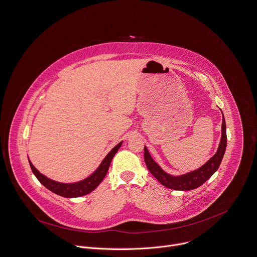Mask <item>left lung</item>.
Returning <instances> with one entry per match:
<instances>
[{
  "mask_svg": "<svg viewBox=\"0 0 257 257\" xmlns=\"http://www.w3.org/2000/svg\"><path fill=\"white\" fill-rule=\"evenodd\" d=\"M226 147V126L225 120L222 114V123H221V137L216 153L202 166L192 170V172L186 173L181 176H173L163 170L160 165L151 157L147 147H144V158L146 165L153 177L164 187L179 190V191H189L196 189L203 185L215 172L218 169L222 157L225 152Z\"/></svg>",
  "mask_w": 257,
  "mask_h": 257,
  "instance_id": "8db88e82",
  "label": "left lung"
}]
</instances>
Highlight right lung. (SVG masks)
<instances>
[{
    "label": "right lung",
    "mask_w": 257,
    "mask_h": 257,
    "mask_svg": "<svg viewBox=\"0 0 257 257\" xmlns=\"http://www.w3.org/2000/svg\"><path fill=\"white\" fill-rule=\"evenodd\" d=\"M121 144H122V142L118 143L105 156V158L102 160V162L100 163L98 168L92 175H90L88 178H85L81 181L74 182V183H61V182L51 180L48 177H46L45 175L41 174L39 170L34 166V164L32 163V161L30 159H28V162H30L31 168L33 170L34 175L36 176V178L48 190H50L51 192L59 195V196L65 197V198H76V197L84 196V195L91 193L101 184V182L107 175L110 163H111L114 155L116 154V152L120 148Z\"/></svg>",
    "instance_id": "obj_1"
}]
</instances>
